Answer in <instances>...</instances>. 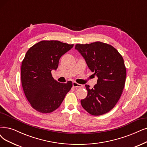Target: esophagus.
<instances>
[{
  "label": "esophagus",
  "mask_w": 147,
  "mask_h": 147,
  "mask_svg": "<svg viewBox=\"0 0 147 147\" xmlns=\"http://www.w3.org/2000/svg\"><path fill=\"white\" fill-rule=\"evenodd\" d=\"M73 86L75 88H81V87H83L84 85H81V84H79L76 82H73Z\"/></svg>",
  "instance_id": "1"
}]
</instances>
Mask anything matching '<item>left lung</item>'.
<instances>
[{"instance_id": "left-lung-1", "label": "left lung", "mask_w": 147, "mask_h": 147, "mask_svg": "<svg viewBox=\"0 0 147 147\" xmlns=\"http://www.w3.org/2000/svg\"><path fill=\"white\" fill-rule=\"evenodd\" d=\"M77 50L98 79L94 88L85 85L88 91L81 105L90 115H104L115 107L122 93L126 79L123 59L113 46L100 42L76 44Z\"/></svg>"}]
</instances>
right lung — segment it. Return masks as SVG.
Masks as SVG:
<instances>
[{
  "label": "right lung",
  "instance_id": "obj_1",
  "mask_svg": "<svg viewBox=\"0 0 147 147\" xmlns=\"http://www.w3.org/2000/svg\"><path fill=\"white\" fill-rule=\"evenodd\" d=\"M58 40H42L26 52L22 63L21 81L25 95L31 107L42 113L56 110L73 84L58 82L51 71L58 67L60 58L73 47Z\"/></svg>",
  "mask_w": 147,
  "mask_h": 147
}]
</instances>
